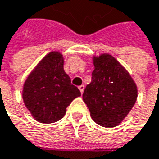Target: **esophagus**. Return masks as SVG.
Here are the masks:
<instances>
[{"mask_svg": "<svg viewBox=\"0 0 159 159\" xmlns=\"http://www.w3.org/2000/svg\"><path fill=\"white\" fill-rule=\"evenodd\" d=\"M78 89H79V90H80L81 94H83L84 89H85V86H84V85H81V86H79V87H78Z\"/></svg>", "mask_w": 159, "mask_h": 159, "instance_id": "1", "label": "esophagus"}]
</instances>
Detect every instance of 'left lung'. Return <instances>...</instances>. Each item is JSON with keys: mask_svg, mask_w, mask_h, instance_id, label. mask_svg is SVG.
Masks as SVG:
<instances>
[{"mask_svg": "<svg viewBox=\"0 0 159 159\" xmlns=\"http://www.w3.org/2000/svg\"><path fill=\"white\" fill-rule=\"evenodd\" d=\"M91 83L83 93V100L92 119L102 127L119 125L134 106L138 91L129 71L111 55L93 57Z\"/></svg>", "mask_w": 159, "mask_h": 159, "instance_id": "1", "label": "left lung"}]
</instances>
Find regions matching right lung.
<instances>
[{
    "mask_svg": "<svg viewBox=\"0 0 159 159\" xmlns=\"http://www.w3.org/2000/svg\"><path fill=\"white\" fill-rule=\"evenodd\" d=\"M64 59L59 52L47 54L30 73L23 86L22 97L35 120L49 124L60 120L66 108L81 92L71 85L64 71Z\"/></svg>",
    "mask_w": 159,
    "mask_h": 159,
    "instance_id": "obj_1",
    "label": "right lung"
}]
</instances>
